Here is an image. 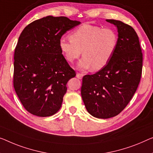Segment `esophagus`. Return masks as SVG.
Segmentation results:
<instances>
[{
	"label": "esophagus",
	"instance_id": "obj_1",
	"mask_svg": "<svg viewBox=\"0 0 153 153\" xmlns=\"http://www.w3.org/2000/svg\"><path fill=\"white\" fill-rule=\"evenodd\" d=\"M83 76H84V75L82 74H79V73H77V74H76V77L79 79H81L82 78Z\"/></svg>",
	"mask_w": 153,
	"mask_h": 153
}]
</instances>
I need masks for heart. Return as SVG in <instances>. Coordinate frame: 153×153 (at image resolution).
Returning a JSON list of instances; mask_svg holds the SVG:
<instances>
[{
	"instance_id": "obj_1",
	"label": "heart",
	"mask_w": 153,
	"mask_h": 153,
	"mask_svg": "<svg viewBox=\"0 0 153 153\" xmlns=\"http://www.w3.org/2000/svg\"><path fill=\"white\" fill-rule=\"evenodd\" d=\"M70 40L61 38L59 47L69 63L83 58L77 64L79 69L99 71L109 62L117 47L118 36L111 28L84 24L73 31Z\"/></svg>"
}]
</instances>
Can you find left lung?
<instances>
[{
    "label": "left lung",
    "mask_w": 153,
    "mask_h": 153,
    "mask_svg": "<svg viewBox=\"0 0 153 153\" xmlns=\"http://www.w3.org/2000/svg\"><path fill=\"white\" fill-rule=\"evenodd\" d=\"M117 29L115 53L103 69L82 78L81 95L91 115L108 119L125 108L135 94L142 71L143 55L137 33L131 26L106 20Z\"/></svg>",
    "instance_id": "8db88e82"
}]
</instances>
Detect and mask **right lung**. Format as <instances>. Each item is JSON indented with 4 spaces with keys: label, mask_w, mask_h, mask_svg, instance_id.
<instances>
[{
    "label": "right lung",
    "mask_w": 153,
    "mask_h": 153,
    "mask_svg": "<svg viewBox=\"0 0 153 153\" xmlns=\"http://www.w3.org/2000/svg\"><path fill=\"white\" fill-rule=\"evenodd\" d=\"M79 24L65 16H48L29 24L19 36L13 87L24 108L33 115L48 117L60 110L68 81L76 74L62 54L59 41Z\"/></svg>",
    "instance_id": "1"
}]
</instances>
